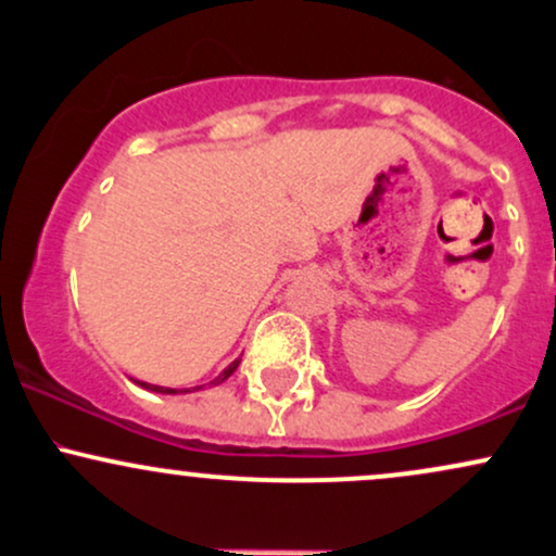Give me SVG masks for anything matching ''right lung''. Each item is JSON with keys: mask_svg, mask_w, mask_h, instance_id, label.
<instances>
[{"mask_svg": "<svg viewBox=\"0 0 556 556\" xmlns=\"http://www.w3.org/2000/svg\"><path fill=\"white\" fill-rule=\"evenodd\" d=\"M240 366V361H235V363H229V366L225 368V371H222L219 376H216V379L212 381V384H222V381H225V379H229V376H232L235 374V368H238ZM138 384L140 387H143V389H151V392H162V394H177V389H169V387H156V384H146V381H138ZM198 389H201V387H198ZM185 392H188V389H185Z\"/></svg>", "mask_w": 556, "mask_h": 556, "instance_id": "1", "label": "right lung"}]
</instances>
